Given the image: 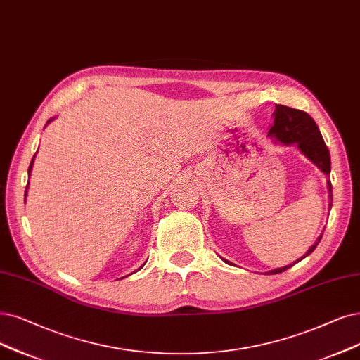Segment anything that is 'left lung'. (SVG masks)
<instances>
[{
  "label": "left lung",
  "instance_id": "obj_1",
  "mask_svg": "<svg viewBox=\"0 0 360 360\" xmlns=\"http://www.w3.org/2000/svg\"><path fill=\"white\" fill-rule=\"evenodd\" d=\"M271 118H273V122L270 125L269 136L275 137L278 141L285 143V145L297 143L300 150L303 152L316 167L321 168V171L325 172V174L329 177V172H330L329 150H328L325 141H323V137L319 131V127L316 125L314 120L310 117V115L304 110L292 109V108L283 106V105H276L275 112L271 113ZM328 191H329V210H330V207H333V184H330L329 179H328ZM321 239H322V235L318 238V240L314 242V245L310 247V250L306 252L304 257H307L309 254H311L314 251V248L318 247ZM304 257H301L298 262L303 260ZM298 262H295V263H298ZM226 263H229V262H226ZM290 267H292V264L281 267V269H275L269 273L270 275H276V273H282L285 270H288Z\"/></svg>",
  "mask_w": 360,
  "mask_h": 360
}]
</instances>
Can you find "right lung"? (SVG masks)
<instances>
[{
    "mask_svg": "<svg viewBox=\"0 0 360 360\" xmlns=\"http://www.w3.org/2000/svg\"><path fill=\"white\" fill-rule=\"evenodd\" d=\"M51 121V120H50ZM32 164H34V160H32V162H31V165H30V169H27V172H30V174H31V169H32ZM27 184H30V183H27ZM26 189H27V186H26ZM25 196H26V192H25Z\"/></svg>",
    "mask_w": 360,
    "mask_h": 360,
    "instance_id": "add662e5",
    "label": "right lung"
}]
</instances>
